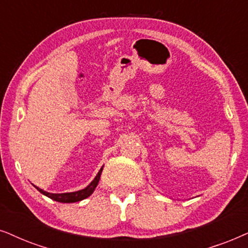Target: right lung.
<instances>
[{
    "mask_svg": "<svg viewBox=\"0 0 248 248\" xmlns=\"http://www.w3.org/2000/svg\"><path fill=\"white\" fill-rule=\"evenodd\" d=\"M102 170H103V167L101 168V170L98 171V173L96 174V177L94 178V180L88 185L87 187L84 188V189L78 190V191H72V193H62V194H52V193H47V191L41 189V188L36 187V189L38 191H41L43 195L49 197V199L53 201H57V202H61V203H75V202H79V201H82L85 199H87L88 196H91L93 194V191L96 188L98 181H100L101 178V173Z\"/></svg>",
    "mask_w": 248,
    "mask_h": 248,
    "instance_id": "1",
    "label": "right lung"
}]
</instances>
